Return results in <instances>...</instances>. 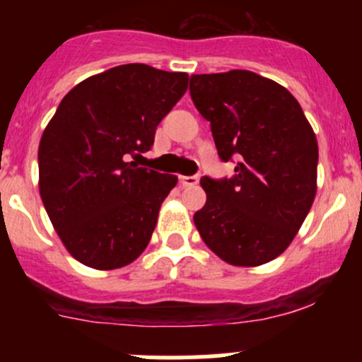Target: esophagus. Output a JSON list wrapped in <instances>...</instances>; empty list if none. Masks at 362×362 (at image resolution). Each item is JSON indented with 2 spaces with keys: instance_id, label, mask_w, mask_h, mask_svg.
I'll return each instance as SVG.
<instances>
[{
  "instance_id": "1",
  "label": "esophagus",
  "mask_w": 362,
  "mask_h": 362,
  "mask_svg": "<svg viewBox=\"0 0 362 362\" xmlns=\"http://www.w3.org/2000/svg\"><path fill=\"white\" fill-rule=\"evenodd\" d=\"M178 180H180V185H184V187H192V185H196L199 182V177H196V175H191V177L180 175Z\"/></svg>"
}]
</instances>
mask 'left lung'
Segmentation results:
<instances>
[{
	"instance_id": "1",
	"label": "left lung",
	"mask_w": 362,
	"mask_h": 362,
	"mask_svg": "<svg viewBox=\"0 0 362 362\" xmlns=\"http://www.w3.org/2000/svg\"><path fill=\"white\" fill-rule=\"evenodd\" d=\"M189 90L221 159L238 160L233 178H202L206 203L194 214L196 228L228 264L273 261L315 199V133L286 87L249 69L191 75Z\"/></svg>"
}]
</instances>
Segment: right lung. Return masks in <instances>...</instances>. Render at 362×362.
<instances>
[{
    "label": "right lung",
    "mask_w": 362,
    "mask_h": 362,
    "mask_svg": "<svg viewBox=\"0 0 362 362\" xmlns=\"http://www.w3.org/2000/svg\"><path fill=\"white\" fill-rule=\"evenodd\" d=\"M189 75L122 64L63 98L38 147L40 196L73 257L94 269L127 266L147 249L175 175L138 168Z\"/></svg>",
    "instance_id": "1"
}]
</instances>
